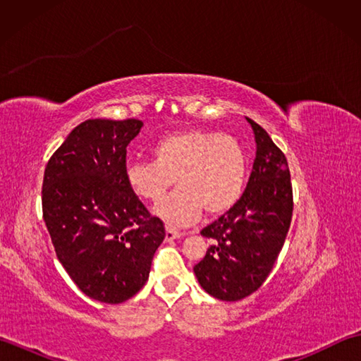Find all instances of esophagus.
<instances>
[{"label":"esophagus","instance_id":"1","mask_svg":"<svg viewBox=\"0 0 361 361\" xmlns=\"http://www.w3.org/2000/svg\"><path fill=\"white\" fill-rule=\"evenodd\" d=\"M183 233L178 231V229H175L172 226H166V240H172V239H178V237H181Z\"/></svg>","mask_w":361,"mask_h":361}]
</instances>
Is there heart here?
Here are the masks:
<instances>
[{"instance_id": "heart-1", "label": "heart", "mask_w": 361, "mask_h": 361, "mask_svg": "<svg viewBox=\"0 0 361 361\" xmlns=\"http://www.w3.org/2000/svg\"><path fill=\"white\" fill-rule=\"evenodd\" d=\"M153 159L128 163L126 181L135 195L152 203L179 181L180 189L155 209L169 226L192 224L202 208L209 216L224 214L242 194L247 157L231 135L208 130L171 133L155 144Z\"/></svg>"}]
</instances>
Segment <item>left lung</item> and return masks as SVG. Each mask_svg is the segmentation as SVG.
Here are the masks:
<instances>
[{
	"label": "left lung",
	"mask_w": 361,
	"mask_h": 361,
	"mask_svg": "<svg viewBox=\"0 0 361 361\" xmlns=\"http://www.w3.org/2000/svg\"><path fill=\"white\" fill-rule=\"evenodd\" d=\"M247 119L257 145L247 189L231 209L202 229L211 245L194 267L200 286L221 301H240L262 286L293 216L287 158L262 127Z\"/></svg>",
	"instance_id": "8db88e82"
}]
</instances>
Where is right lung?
Segmentation results:
<instances>
[{
  "label": "right lung",
  "mask_w": 361,
  "mask_h": 361,
  "mask_svg": "<svg viewBox=\"0 0 361 361\" xmlns=\"http://www.w3.org/2000/svg\"><path fill=\"white\" fill-rule=\"evenodd\" d=\"M140 119H88L68 135L44 169L42 206L57 259L87 296L121 304L149 279L166 237L126 181L127 145Z\"/></svg>",
  "instance_id": "obj_1"
}]
</instances>
